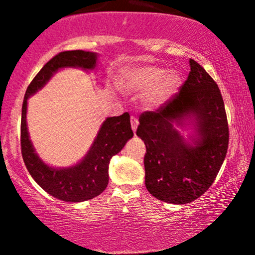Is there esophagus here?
<instances>
[{
	"label": "esophagus",
	"instance_id": "34e87169",
	"mask_svg": "<svg viewBox=\"0 0 255 255\" xmlns=\"http://www.w3.org/2000/svg\"><path fill=\"white\" fill-rule=\"evenodd\" d=\"M130 124H131V129L133 131H136V128H137V125H139V121H137V119L135 116H131L130 118Z\"/></svg>",
	"mask_w": 255,
	"mask_h": 255
}]
</instances>
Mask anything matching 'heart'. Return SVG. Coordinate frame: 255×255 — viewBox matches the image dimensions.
<instances>
[{
  "label": "heart",
  "instance_id": "b5f03b06",
  "mask_svg": "<svg viewBox=\"0 0 255 255\" xmlns=\"http://www.w3.org/2000/svg\"><path fill=\"white\" fill-rule=\"evenodd\" d=\"M120 85L129 92H146L145 104L156 108L165 103L180 90L182 77L177 72L168 73L162 67L133 66L122 72Z\"/></svg>",
  "mask_w": 255,
  "mask_h": 255
}]
</instances>
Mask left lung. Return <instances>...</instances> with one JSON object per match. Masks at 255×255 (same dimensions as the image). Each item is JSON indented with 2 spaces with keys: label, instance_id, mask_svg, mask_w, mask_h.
<instances>
[{
  "label": "left lung",
  "instance_id": "left-lung-1",
  "mask_svg": "<svg viewBox=\"0 0 255 255\" xmlns=\"http://www.w3.org/2000/svg\"><path fill=\"white\" fill-rule=\"evenodd\" d=\"M175 95L156 111L139 118L136 135L144 140L145 186L158 200L188 204L204 194L217 176L229 144L221 91L194 60ZM178 128L189 129L183 138Z\"/></svg>",
  "mask_w": 255,
  "mask_h": 255
}]
</instances>
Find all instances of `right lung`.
I'll list each match as a JSON object with an SVG mask.
<instances>
[{
	"label": "right lung",
	"instance_id": "1",
	"mask_svg": "<svg viewBox=\"0 0 255 255\" xmlns=\"http://www.w3.org/2000/svg\"><path fill=\"white\" fill-rule=\"evenodd\" d=\"M97 52L72 50L56 55L44 64L26 90L21 110V153L26 168L33 180L46 193L68 203H80L93 199L107 188L109 182L111 157L125 147L133 137L130 116L128 113L108 118L99 128L90 150L80 162L67 168L48 165L40 159L28 135L26 113L27 99L43 89L55 73L63 68L93 71L97 66Z\"/></svg>",
	"mask_w": 255,
	"mask_h": 255
}]
</instances>
